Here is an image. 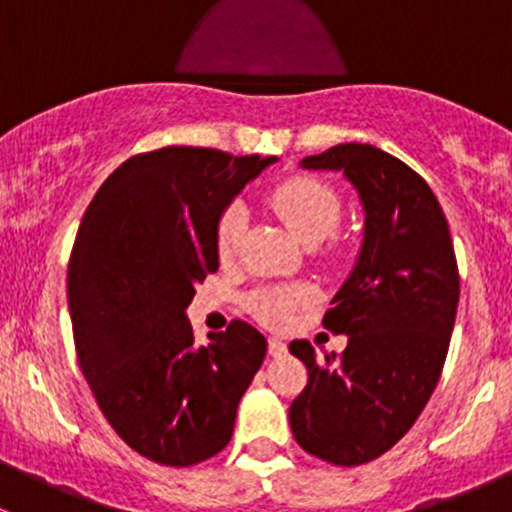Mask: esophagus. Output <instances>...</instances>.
<instances>
[{
  "instance_id": "34e87169",
  "label": "esophagus",
  "mask_w": 512,
  "mask_h": 512,
  "mask_svg": "<svg viewBox=\"0 0 512 512\" xmlns=\"http://www.w3.org/2000/svg\"><path fill=\"white\" fill-rule=\"evenodd\" d=\"M267 349H270L272 356H285L287 354V344L282 342L280 337H270V342H267Z\"/></svg>"
}]
</instances>
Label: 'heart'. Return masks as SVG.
<instances>
[{"label":"heart","mask_w":512,"mask_h":512,"mask_svg":"<svg viewBox=\"0 0 512 512\" xmlns=\"http://www.w3.org/2000/svg\"><path fill=\"white\" fill-rule=\"evenodd\" d=\"M267 203L304 247L322 245L342 223V198L337 195V190L322 180L309 178V175H294V178L282 180L270 190ZM245 223L247 213L240 203L227 205L215 220L213 245L215 255L223 262L232 260L240 250ZM302 299L304 292L297 287H270L252 294L247 299V309L262 322L282 324Z\"/></svg>","instance_id":"obj_1"}]
</instances>
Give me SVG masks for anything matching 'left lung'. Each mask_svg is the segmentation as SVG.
Segmentation results:
<instances>
[{
	"label": "left lung",
	"instance_id": "left-lung-1",
	"mask_svg": "<svg viewBox=\"0 0 512 512\" xmlns=\"http://www.w3.org/2000/svg\"><path fill=\"white\" fill-rule=\"evenodd\" d=\"M302 168L347 175L364 205V242L322 319L347 334V349L319 359L307 339L289 344L309 374L289 426L312 456L361 466L406 436L441 379L461 294L456 252L436 195L404 160L339 143Z\"/></svg>",
	"mask_w": 512,
	"mask_h": 512
}]
</instances>
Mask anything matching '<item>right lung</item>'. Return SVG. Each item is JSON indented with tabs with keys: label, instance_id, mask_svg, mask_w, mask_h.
<instances>
[{
	"label": "right lung",
	"instance_id": "right-lung-1",
	"mask_svg": "<svg viewBox=\"0 0 512 512\" xmlns=\"http://www.w3.org/2000/svg\"><path fill=\"white\" fill-rule=\"evenodd\" d=\"M275 160L190 146L138 153L81 220L69 260L81 371L113 431L160 466L223 451L265 359V337L242 319L198 347L185 309L220 265L218 215Z\"/></svg>",
	"mask_w": 512,
	"mask_h": 512
}]
</instances>
